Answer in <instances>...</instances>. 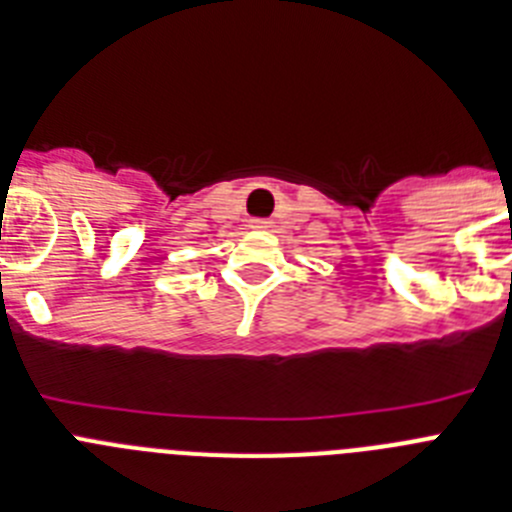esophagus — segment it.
<instances>
[{
  "mask_svg": "<svg viewBox=\"0 0 512 512\" xmlns=\"http://www.w3.org/2000/svg\"><path fill=\"white\" fill-rule=\"evenodd\" d=\"M250 227L252 229H267V227H270V222H267V219H252Z\"/></svg>",
  "mask_w": 512,
  "mask_h": 512,
  "instance_id": "esophagus-1",
  "label": "esophagus"
}]
</instances>
